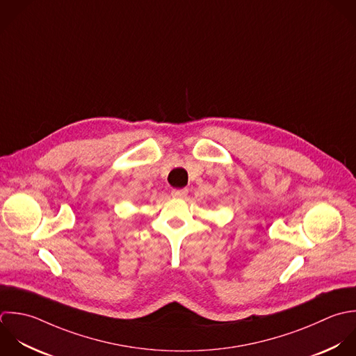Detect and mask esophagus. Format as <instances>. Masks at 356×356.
<instances>
[{"label":"esophagus","instance_id":"obj_1","mask_svg":"<svg viewBox=\"0 0 356 356\" xmlns=\"http://www.w3.org/2000/svg\"><path fill=\"white\" fill-rule=\"evenodd\" d=\"M188 194V190L187 188H176V190H172V197L175 198H186Z\"/></svg>","mask_w":356,"mask_h":356}]
</instances>
